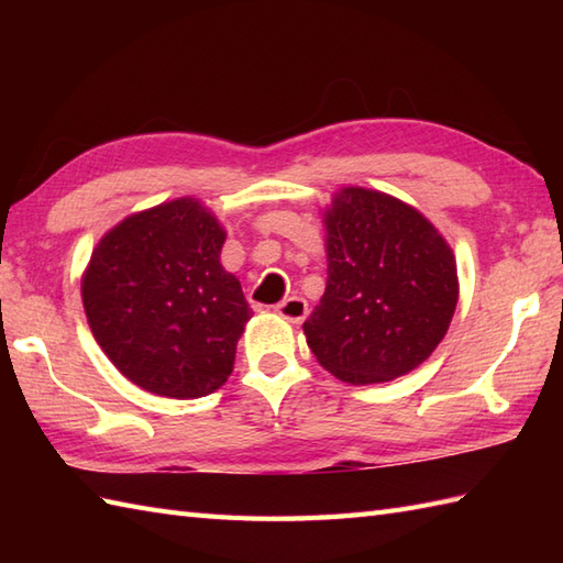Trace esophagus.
Wrapping results in <instances>:
<instances>
[{
	"label": "esophagus",
	"mask_w": 563,
	"mask_h": 563,
	"mask_svg": "<svg viewBox=\"0 0 563 563\" xmlns=\"http://www.w3.org/2000/svg\"><path fill=\"white\" fill-rule=\"evenodd\" d=\"M275 312H278L283 319L292 321V324H300V321H305V317L309 314V305L302 300V297H288V300H283L278 307H275Z\"/></svg>",
	"instance_id": "34e87169"
}]
</instances>
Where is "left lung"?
<instances>
[{
    "label": "left lung",
    "instance_id": "obj_1",
    "mask_svg": "<svg viewBox=\"0 0 563 563\" xmlns=\"http://www.w3.org/2000/svg\"><path fill=\"white\" fill-rule=\"evenodd\" d=\"M324 224L327 290L302 327L309 349L353 385L411 373L457 307L452 249L421 212L379 190L343 188Z\"/></svg>",
    "mask_w": 563,
    "mask_h": 563
}]
</instances>
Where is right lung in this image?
I'll list each match as a JSON object with an SVG mask.
<instances>
[{"instance_id":"add662e5","label":"right lung","mask_w":563,"mask_h":563,"mask_svg":"<svg viewBox=\"0 0 563 563\" xmlns=\"http://www.w3.org/2000/svg\"><path fill=\"white\" fill-rule=\"evenodd\" d=\"M222 244L220 222L198 200L178 198L123 220L93 249L84 312L137 387L198 399L230 377L251 307L220 266Z\"/></svg>"}]
</instances>
